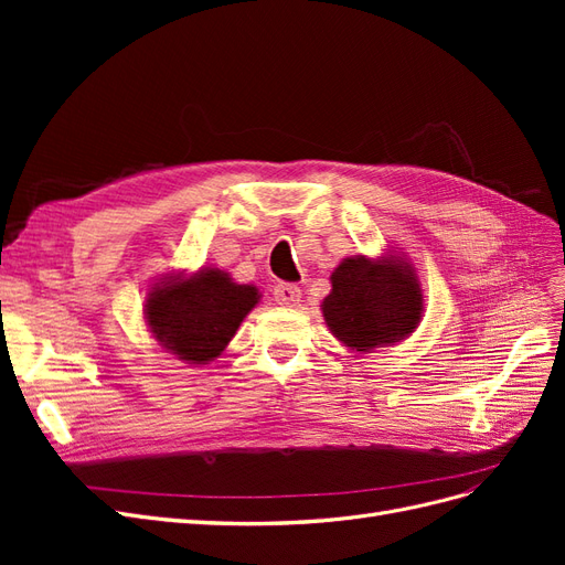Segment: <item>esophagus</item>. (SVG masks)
<instances>
[{
  "label": "esophagus",
  "mask_w": 565,
  "mask_h": 565,
  "mask_svg": "<svg viewBox=\"0 0 565 565\" xmlns=\"http://www.w3.org/2000/svg\"><path fill=\"white\" fill-rule=\"evenodd\" d=\"M273 297L282 306H297L301 299V289L292 282H278L276 289H273Z\"/></svg>",
  "instance_id": "34e87169"
}]
</instances>
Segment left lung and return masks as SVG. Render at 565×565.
<instances>
[{
  "mask_svg": "<svg viewBox=\"0 0 565 565\" xmlns=\"http://www.w3.org/2000/svg\"><path fill=\"white\" fill-rule=\"evenodd\" d=\"M422 301L417 276L407 264L355 256L334 268L322 316L347 347L372 351L413 332L422 318Z\"/></svg>",
  "mask_w": 565,
  "mask_h": 565,
  "instance_id": "left-lung-1",
  "label": "left lung"
}]
</instances>
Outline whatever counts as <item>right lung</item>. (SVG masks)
Listing matches in <instances>:
<instances>
[{"label":"right lung","instance_id":"right-lung-1","mask_svg":"<svg viewBox=\"0 0 565 565\" xmlns=\"http://www.w3.org/2000/svg\"><path fill=\"white\" fill-rule=\"evenodd\" d=\"M256 301V287L237 285L218 268H202L185 280L152 287L146 320L167 351L181 361L204 365L226 349Z\"/></svg>","mask_w":565,"mask_h":565}]
</instances>
